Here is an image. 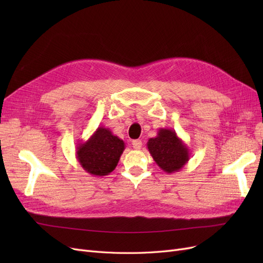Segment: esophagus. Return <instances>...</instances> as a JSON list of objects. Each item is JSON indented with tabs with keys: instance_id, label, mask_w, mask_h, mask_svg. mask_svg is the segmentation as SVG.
Segmentation results:
<instances>
[{
	"instance_id": "34e87169",
	"label": "esophagus",
	"mask_w": 263,
	"mask_h": 263,
	"mask_svg": "<svg viewBox=\"0 0 263 263\" xmlns=\"http://www.w3.org/2000/svg\"><path fill=\"white\" fill-rule=\"evenodd\" d=\"M133 147L134 149H140L142 146V142L140 139H136V140H133Z\"/></svg>"
}]
</instances>
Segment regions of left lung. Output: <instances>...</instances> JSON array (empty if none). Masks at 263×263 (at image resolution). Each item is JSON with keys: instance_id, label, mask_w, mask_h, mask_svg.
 <instances>
[{"instance_id": "left-lung-1", "label": "left lung", "mask_w": 263, "mask_h": 263, "mask_svg": "<svg viewBox=\"0 0 263 263\" xmlns=\"http://www.w3.org/2000/svg\"><path fill=\"white\" fill-rule=\"evenodd\" d=\"M147 147L159 168L166 173L179 172L190 159V150L176 130L159 128L157 136L150 138Z\"/></svg>"}]
</instances>
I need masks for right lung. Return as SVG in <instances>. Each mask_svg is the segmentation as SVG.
<instances>
[{
    "instance_id": "obj_1",
    "label": "right lung",
    "mask_w": 263,
    "mask_h": 263,
    "mask_svg": "<svg viewBox=\"0 0 263 263\" xmlns=\"http://www.w3.org/2000/svg\"><path fill=\"white\" fill-rule=\"evenodd\" d=\"M124 150L125 142L100 126L89 139L79 142L76 156L85 172L93 177H104L116 168Z\"/></svg>"
}]
</instances>
